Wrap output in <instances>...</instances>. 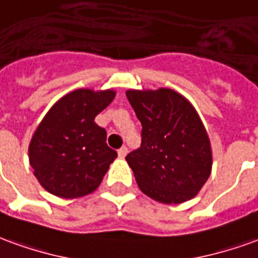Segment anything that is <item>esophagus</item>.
I'll use <instances>...</instances> for the list:
<instances>
[{
	"label": "esophagus",
	"mask_w": 258,
	"mask_h": 258,
	"mask_svg": "<svg viewBox=\"0 0 258 258\" xmlns=\"http://www.w3.org/2000/svg\"><path fill=\"white\" fill-rule=\"evenodd\" d=\"M117 154H118L120 158H124L125 155L128 154V149H127V147H121L120 149H118V152H117Z\"/></svg>",
	"instance_id": "obj_1"
}]
</instances>
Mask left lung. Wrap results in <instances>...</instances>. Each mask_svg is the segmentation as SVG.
Here are the masks:
<instances>
[{"label":"left lung","mask_w":258,"mask_h":258,"mask_svg":"<svg viewBox=\"0 0 258 258\" xmlns=\"http://www.w3.org/2000/svg\"><path fill=\"white\" fill-rule=\"evenodd\" d=\"M125 95L142 124L141 147L125 156L140 190L162 204L196 197L210 177L212 149L194 106L169 88Z\"/></svg>","instance_id":"obj_1"}]
</instances>
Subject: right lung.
<instances>
[{"label": "right lung", "instance_id": "add662e5", "mask_svg": "<svg viewBox=\"0 0 258 258\" xmlns=\"http://www.w3.org/2000/svg\"><path fill=\"white\" fill-rule=\"evenodd\" d=\"M113 89H75L43 117L29 144V163L44 190L61 198L93 192L117 158L95 117L113 102Z\"/></svg>", "mask_w": 258, "mask_h": 258}]
</instances>
